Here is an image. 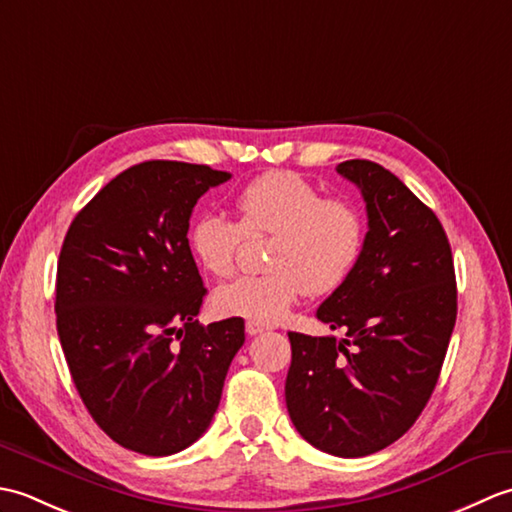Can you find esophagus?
I'll list each match as a JSON object with an SVG mask.
<instances>
[{
    "mask_svg": "<svg viewBox=\"0 0 512 512\" xmlns=\"http://www.w3.org/2000/svg\"><path fill=\"white\" fill-rule=\"evenodd\" d=\"M266 330H268V325H264V323L246 321V334H250V336H257V334H262V332H266Z\"/></svg>",
    "mask_w": 512,
    "mask_h": 512,
    "instance_id": "obj_1",
    "label": "esophagus"
}]
</instances>
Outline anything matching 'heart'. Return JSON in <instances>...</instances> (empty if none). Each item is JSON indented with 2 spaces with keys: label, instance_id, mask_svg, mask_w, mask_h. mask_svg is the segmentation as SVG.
<instances>
[{
  "label": "heart",
  "instance_id": "heart-1",
  "mask_svg": "<svg viewBox=\"0 0 512 512\" xmlns=\"http://www.w3.org/2000/svg\"><path fill=\"white\" fill-rule=\"evenodd\" d=\"M237 224L200 215L189 228V248L206 273L235 270L244 235L268 233L262 275L239 277L215 290L213 308L257 323L284 319L303 292L328 295L352 275L365 248V217L347 198H323L295 171H270L235 195Z\"/></svg>",
  "mask_w": 512,
  "mask_h": 512
}]
</instances>
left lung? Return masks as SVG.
<instances>
[{"instance_id": "left-lung-1", "label": "left lung", "mask_w": 512, "mask_h": 512, "mask_svg": "<svg viewBox=\"0 0 512 512\" xmlns=\"http://www.w3.org/2000/svg\"><path fill=\"white\" fill-rule=\"evenodd\" d=\"M336 171L363 193V255L317 319L345 339L288 332L290 420L312 447L363 458L411 429L436 389L458 317L447 233L427 204L372 160Z\"/></svg>"}]
</instances>
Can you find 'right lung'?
<instances>
[{"mask_svg": "<svg viewBox=\"0 0 512 512\" xmlns=\"http://www.w3.org/2000/svg\"><path fill=\"white\" fill-rule=\"evenodd\" d=\"M231 173L149 160L74 217L57 266V332L74 387L121 447L171 455L209 429L244 319L198 323L206 288L189 248L193 206Z\"/></svg>", "mask_w": 512, "mask_h": 512, "instance_id": "right-lung-1", "label": "right lung"}]
</instances>
